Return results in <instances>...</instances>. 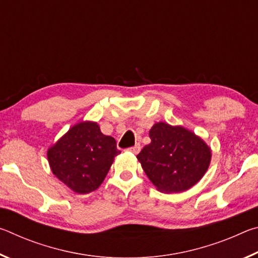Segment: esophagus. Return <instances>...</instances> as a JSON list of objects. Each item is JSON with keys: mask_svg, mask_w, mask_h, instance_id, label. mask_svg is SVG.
I'll list each match as a JSON object with an SVG mask.
<instances>
[{"mask_svg": "<svg viewBox=\"0 0 258 258\" xmlns=\"http://www.w3.org/2000/svg\"><path fill=\"white\" fill-rule=\"evenodd\" d=\"M127 150H128L130 152H132V154H135V155H137V154H139L140 150H141V146H140L139 143H138V145H135L134 147H131V148H128Z\"/></svg>", "mask_w": 258, "mask_h": 258, "instance_id": "obj_1", "label": "esophagus"}]
</instances>
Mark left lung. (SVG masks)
I'll return each mask as SVG.
<instances>
[{
	"mask_svg": "<svg viewBox=\"0 0 258 258\" xmlns=\"http://www.w3.org/2000/svg\"><path fill=\"white\" fill-rule=\"evenodd\" d=\"M151 142L137 156L157 190L182 192L200 181L208 169L212 151L204 140L182 126L156 123Z\"/></svg>",
	"mask_w": 258,
	"mask_h": 258,
	"instance_id": "1",
	"label": "left lung"
}]
</instances>
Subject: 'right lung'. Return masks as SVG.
Returning <instances> with one entry per match:
<instances>
[{
	"mask_svg": "<svg viewBox=\"0 0 258 258\" xmlns=\"http://www.w3.org/2000/svg\"><path fill=\"white\" fill-rule=\"evenodd\" d=\"M120 154L116 140L104 135L94 121H82L49 148L52 173L77 194L97 190Z\"/></svg>",
	"mask_w": 258,
	"mask_h": 258,
	"instance_id": "1",
	"label": "right lung"
}]
</instances>
